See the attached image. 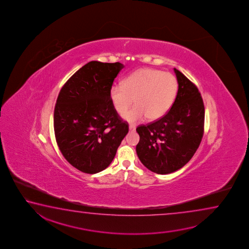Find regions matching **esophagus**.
<instances>
[{
	"instance_id": "obj_1",
	"label": "esophagus",
	"mask_w": 249,
	"mask_h": 249,
	"mask_svg": "<svg viewBox=\"0 0 249 249\" xmlns=\"http://www.w3.org/2000/svg\"><path fill=\"white\" fill-rule=\"evenodd\" d=\"M129 130L131 131H134L136 130V126L135 125H133V124H130L129 125Z\"/></svg>"
}]
</instances>
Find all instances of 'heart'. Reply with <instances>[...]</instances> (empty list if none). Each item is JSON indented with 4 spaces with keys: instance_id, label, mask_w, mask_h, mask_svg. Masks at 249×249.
<instances>
[{
    "instance_id": "b5f03b06",
    "label": "heart",
    "mask_w": 249,
    "mask_h": 249,
    "mask_svg": "<svg viewBox=\"0 0 249 249\" xmlns=\"http://www.w3.org/2000/svg\"><path fill=\"white\" fill-rule=\"evenodd\" d=\"M177 90V80L171 73L142 68L124 78L123 84L111 85L110 97L114 109L121 115L135 102L123 118L136 123L145 117L149 120L162 118L173 105Z\"/></svg>"
}]
</instances>
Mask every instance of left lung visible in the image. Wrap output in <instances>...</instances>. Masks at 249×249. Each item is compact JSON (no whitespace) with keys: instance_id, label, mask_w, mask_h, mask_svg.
<instances>
[{"instance_id":"1","label":"left lung","mask_w":249,"mask_h":249,"mask_svg":"<svg viewBox=\"0 0 249 249\" xmlns=\"http://www.w3.org/2000/svg\"><path fill=\"white\" fill-rule=\"evenodd\" d=\"M178 89L172 108L164 117L139 125L136 151L141 163L158 174L182 168L197 151L204 134L205 107L194 83L174 68Z\"/></svg>"}]
</instances>
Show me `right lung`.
Instances as JSON below:
<instances>
[{"mask_svg": "<svg viewBox=\"0 0 249 249\" xmlns=\"http://www.w3.org/2000/svg\"><path fill=\"white\" fill-rule=\"evenodd\" d=\"M120 63L91 61L63 85L54 110L55 140L65 160L85 173H99L113 160L129 131L110 100Z\"/></svg>", "mask_w": 249, "mask_h": 249, "instance_id": "1", "label": "right lung"}]
</instances>
